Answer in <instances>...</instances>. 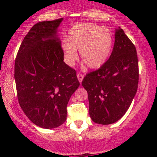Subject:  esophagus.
<instances>
[{
    "label": "esophagus",
    "mask_w": 157,
    "mask_h": 157,
    "mask_svg": "<svg viewBox=\"0 0 157 157\" xmlns=\"http://www.w3.org/2000/svg\"><path fill=\"white\" fill-rule=\"evenodd\" d=\"M77 79H78L79 82H80V83H81L82 80H83V77H84V76L82 75L81 74H77Z\"/></svg>",
    "instance_id": "1"
}]
</instances>
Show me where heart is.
Masks as SVG:
<instances>
[{"mask_svg": "<svg viewBox=\"0 0 157 157\" xmlns=\"http://www.w3.org/2000/svg\"><path fill=\"white\" fill-rule=\"evenodd\" d=\"M67 40L61 44L67 64L74 65L79 50L80 59L90 69L99 68L106 62L113 45L111 32L92 23L74 25L67 33Z\"/></svg>", "mask_w": 157, "mask_h": 157, "instance_id": "obj_1", "label": "heart"}]
</instances>
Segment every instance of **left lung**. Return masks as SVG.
Masks as SVG:
<instances>
[{"instance_id": "obj_1", "label": "left lung", "mask_w": 157, "mask_h": 157, "mask_svg": "<svg viewBox=\"0 0 157 157\" xmlns=\"http://www.w3.org/2000/svg\"><path fill=\"white\" fill-rule=\"evenodd\" d=\"M138 78L137 51L118 27L108 61L86 74L82 81L88 93L92 120L97 124H110L122 118L137 93Z\"/></svg>"}]
</instances>
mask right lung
<instances>
[{"mask_svg": "<svg viewBox=\"0 0 157 157\" xmlns=\"http://www.w3.org/2000/svg\"><path fill=\"white\" fill-rule=\"evenodd\" d=\"M64 19L39 22L17 53L14 78L20 107L39 127L52 129L67 119V105L80 86L75 70L64 63L58 27Z\"/></svg>", "mask_w": 157, "mask_h": 157, "instance_id": "add662e5", "label": "right lung"}]
</instances>
